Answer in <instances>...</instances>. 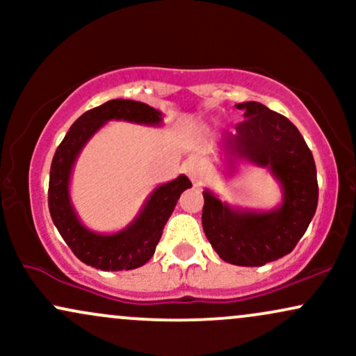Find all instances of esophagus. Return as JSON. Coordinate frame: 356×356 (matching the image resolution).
Here are the masks:
<instances>
[{
    "instance_id": "esophagus-1",
    "label": "esophagus",
    "mask_w": 356,
    "mask_h": 356,
    "mask_svg": "<svg viewBox=\"0 0 356 356\" xmlns=\"http://www.w3.org/2000/svg\"><path fill=\"white\" fill-rule=\"evenodd\" d=\"M184 170H186L187 177H189L192 182H201L204 175V167L201 161H197V159H189V161L184 164Z\"/></svg>"
}]
</instances>
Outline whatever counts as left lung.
<instances>
[{
	"mask_svg": "<svg viewBox=\"0 0 356 356\" xmlns=\"http://www.w3.org/2000/svg\"><path fill=\"white\" fill-rule=\"evenodd\" d=\"M246 120L224 140L231 169L236 161L268 167L280 181L283 202L268 212L227 206L202 192V227L220 259L236 266H263L295 249L318 206L316 165L303 136L281 113L257 102L236 105Z\"/></svg>",
	"mask_w": 356,
	"mask_h": 356,
	"instance_id": "8db88e82",
	"label": "left lung"
}]
</instances>
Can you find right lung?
I'll return each mask as SVG.
<instances>
[{
    "instance_id": "right-lung-1",
    "label": "right lung",
    "mask_w": 356,
    "mask_h": 356,
    "mask_svg": "<svg viewBox=\"0 0 356 356\" xmlns=\"http://www.w3.org/2000/svg\"><path fill=\"white\" fill-rule=\"evenodd\" d=\"M108 120L161 125L162 113L142 102L115 99L76 118L53 155L48 207L53 224L81 263L102 271H122L144 266L154 256L167 219L172 214L182 192L192 184L186 175H179L174 181L159 186L149 195L144 209L134 222L115 234H99L87 229L76 218L70 202V175L80 150Z\"/></svg>"
}]
</instances>
